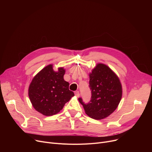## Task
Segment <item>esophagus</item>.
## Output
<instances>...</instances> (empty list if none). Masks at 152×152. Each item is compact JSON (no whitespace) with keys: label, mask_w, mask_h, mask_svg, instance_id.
<instances>
[{"label":"esophagus","mask_w":152,"mask_h":152,"mask_svg":"<svg viewBox=\"0 0 152 152\" xmlns=\"http://www.w3.org/2000/svg\"><path fill=\"white\" fill-rule=\"evenodd\" d=\"M75 94L76 95V96H77V97H79V95H80V94H79V91H75Z\"/></svg>","instance_id":"34e87169"}]
</instances>
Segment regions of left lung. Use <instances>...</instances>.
<instances>
[{"label": "left lung", "instance_id": "1", "mask_svg": "<svg viewBox=\"0 0 152 152\" xmlns=\"http://www.w3.org/2000/svg\"><path fill=\"white\" fill-rule=\"evenodd\" d=\"M91 99L85 103L81 98L86 113L95 119H104L118 107L122 97V86L114 72L108 66L99 63L89 74Z\"/></svg>", "mask_w": 152, "mask_h": 152}]
</instances>
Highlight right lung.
<instances>
[{
  "label": "right lung",
  "mask_w": 152,
  "mask_h": 152,
  "mask_svg": "<svg viewBox=\"0 0 152 152\" xmlns=\"http://www.w3.org/2000/svg\"><path fill=\"white\" fill-rule=\"evenodd\" d=\"M65 73L63 68L54 71L53 65H49L34 77L29 86L28 95L38 112L45 116L57 114L74 96V92L69 90V84L64 80Z\"/></svg>",
  "instance_id": "right-lung-1"
}]
</instances>
